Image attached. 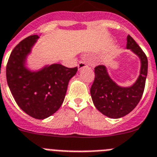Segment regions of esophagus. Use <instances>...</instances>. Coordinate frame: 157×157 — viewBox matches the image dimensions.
Here are the masks:
<instances>
[{
    "mask_svg": "<svg viewBox=\"0 0 157 157\" xmlns=\"http://www.w3.org/2000/svg\"><path fill=\"white\" fill-rule=\"evenodd\" d=\"M88 66V64L85 62V61H81V62H79L78 64V68L79 69H81V68H85V67Z\"/></svg>",
    "mask_w": 157,
    "mask_h": 157,
    "instance_id": "34e87169",
    "label": "esophagus"
}]
</instances>
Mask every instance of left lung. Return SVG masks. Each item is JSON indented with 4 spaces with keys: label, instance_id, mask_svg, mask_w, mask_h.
I'll use <instances>...</instances> for the list:
<instances>
[{
    "label": "left lung",
    "instance_id": "obj_1",
    "mask_svg": "<svg viewBox=\"0 0 157 157\" xmlns=\"http://www.w3.org/2000/svg\"><path fill=\"white\" fill-rule=\"evenodd\" d=\"M127 48L132 49L141 61L137 81L129 88H121L113 82L104 65L95 67V78L90 89L95 107L110 118H120L136 108L143 95L148 73V59L141 48L130 35L127 37Z\"/></svg>",
    "mask_w": 157,
    "mask_h": 157
}]
</instances>
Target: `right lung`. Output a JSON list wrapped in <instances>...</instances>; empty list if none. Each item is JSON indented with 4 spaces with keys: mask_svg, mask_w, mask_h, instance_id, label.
<instances>
[{
    "mask_svg": "<svg viewBox=\"0 0 157 157\" xmlns=\"http://www.w3.org/2000/svg\"><path fill=\"white\" fill-rule=\"evenodd\" d=\"M37 38V35H32L15 46L6 65V79L18 106L30 117L42 120L60 109L68 81L76 73L77 67L54 64L36 72L27 70L25 59Z\"/></svg>",
    "mask_w": 157,
    "mask_h": 157,
    "instance_id": "add662e5",
    "label": "right lung"
}]
</instances>
